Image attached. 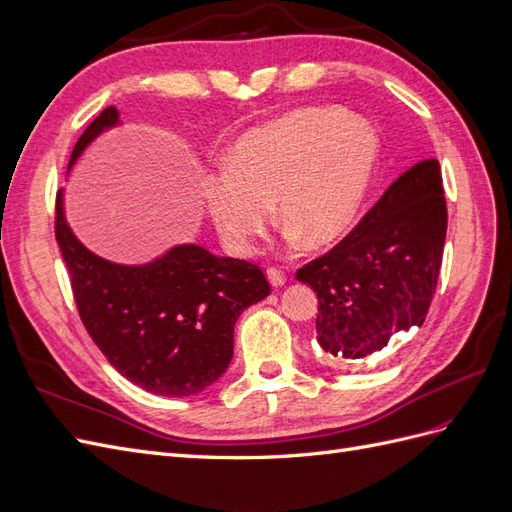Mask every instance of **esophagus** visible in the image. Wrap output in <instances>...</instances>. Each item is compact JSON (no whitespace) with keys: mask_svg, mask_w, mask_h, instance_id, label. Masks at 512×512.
Returning a JSON list of instances; mask_svg holds the SVG:
<instances>
[{"mask_svg":"<svg viewBox=\"0 0 512 512\" xmlns=\"http://www.w3.org/2000/svg\"><path fill=\"white\" fill-rule=\"evenodd\" d=\"M267 280H269V284H271L273 288H280V286L286 284V275H284L280 269L269 267V269H267Z\"/></svg>","mask_w":512,"mask_h":512,"instance_id":"esophagus-1","label":"esophagus"}]
</instances>
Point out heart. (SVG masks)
Here are the masks:
<instances>
[{
    "mask_svg": "<svg viewBox=\"0 0 512 512\" xmlns=\"http://www.w3.org/2000/svg\"><path fill=\"white\" fill-rule=\"evenodd\" d=\"M380 138L359 115L294 108L243 132L200 185L205 209L232 254H250L271 215L290 243L342 239L361 211Z\"/></svg>",
    "mask_w": 512,
    "mask_h": 512,
    "instance_id": "b5f03b06",
    "label": "heart"
}]
</instances>
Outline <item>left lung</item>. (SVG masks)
<instances>
[{
  "label": "left lung",
  "mask_w": 512,
  "mask_h": 512,
  "mask_svg": "<svg viewBox=\"0 0 512 512\" xmlns=\"http://www.w3.org/2000/svg\"><path fill=\"white\" fill-rule=\"evenodd\" d=\"M446 239L438 160L389 185L350 235L297 271L318 297L316 339L333 359H363L421 327L436 292Z\"/></svg>",
  "instance_id": "8db88e82"
}]
</instances>
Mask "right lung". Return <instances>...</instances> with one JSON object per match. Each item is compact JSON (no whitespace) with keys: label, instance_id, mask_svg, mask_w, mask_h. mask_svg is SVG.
<instances>
[{"label":"right lung","instance_id":"add662e5","mask_svg":"<svg viewBox=\"0 0 512 512\" xmlns=\"http://www.w3.org/2000/svg\"><path fill=\"white\" fill-rule=\"evenodd\" d=\"M108 106L76 141L68 173L104 132L119 128ZM55 237L81 320L123 378L164 397H192L218 382L232 359L243 309L271 292L256 265L181 243L143 265L106 260L74 235L57 192Z\"/></svg>","mask_w":512,"mask_h":512}]
</instances>
